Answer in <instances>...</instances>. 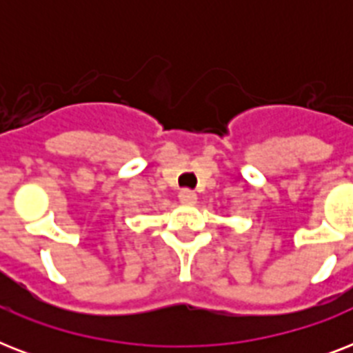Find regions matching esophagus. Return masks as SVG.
<instances>
[{
  "instance_id": "obj_1",
  "label": "esophagus",
  "mask_w": 353,
  "mask_h": 353,
  "mask_svg": "<svg viewBox=\"0 0 353 353\" xmlns=\"http://www.w3.org/2000/svg\"><path fill=\"white\" fill-rule=\"evenodd\" d=\"M179 201H181L183 205H194L198 201V196H196L192 190H181V192H179Z\"/></svg>"
}]
</instances>
